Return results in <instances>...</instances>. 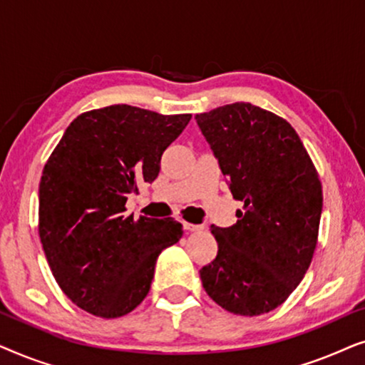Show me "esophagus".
<instances>
[{
  "label": "esophagus",
  "mask_w": 365,
  "mask_h": 365,
  "mask_svg": "<svg viewBox=\"0 0 365 365\" xmlns=\"http://www.w3.org/2000/svg\"><path fill=\"white\" fill-rule=\"evenodd\" d=\"M184 229L189 232H197V231H202V226H199V224H189V222H184Z\"/></svg>",
  "instance_id": "34e87169"
}]
</instances>
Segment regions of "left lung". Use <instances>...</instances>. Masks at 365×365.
Instances as JSON below:
<instances>
[{
	"mask_svg": "<svg viewBox=\"0 0 365 365\" xmlns=\"http://www.w3.org/2000/svg\"><path fill=\"white\" fill-rule=\"evenodd\" d=\"M197 126L244 202L231 227L211 226L217 256L199 274L222 309L261 316L286 301L311 266L322 212V186L286 119L234 103L196 114Z\"/></svg>",
	"mask_w": 365,
	"mask_h": 365,
	"instance_id": "1",
	"label": "left lung"
}]
</instances>
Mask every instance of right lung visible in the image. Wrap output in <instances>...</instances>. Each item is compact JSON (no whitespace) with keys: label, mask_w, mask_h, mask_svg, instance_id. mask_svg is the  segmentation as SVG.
Wrapping results in <instances>:
<instances>
[{"label":"right lung","mask_w":365,"mask_h":365,"mask_svg":"<svg viewBox=\"0 0 365 365\" xmlns=\"http://www.w3.org/2000/svg\"><path fill=\"white\" fill-rule=\"evenodd\" d=\"M191 114L128 104L93 109L69 124L39 182V239L63 292L98 317L126 316L148 296L163 249L182 237L173 217L134 221L128 196L153 182L166 148Z\"/></svg>","instance_id":"right-lung-1"}]
</instances>
